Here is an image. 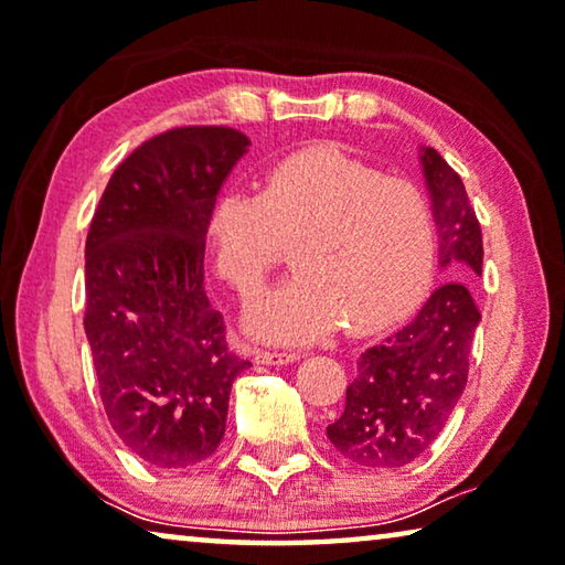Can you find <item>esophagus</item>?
<instances>
[{
    "mask_svg": "<svg viewBox=\"0 0 565 565\" xmlns=\"http://www.w3.org/2000/svg\"><path fill=\"white\" fill-rule=\"evenodd\" d=\"M300 353L298 351H267V349H257L255 351V361L267 363V366H282V363H292L298 361Z\"/></svg>",
    "mask_w": 565,
    "mask_h": 565,
    "instance_id": "esophagus-1",
    "label": "esophagus"
}]
</instances>
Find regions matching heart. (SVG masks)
I'll return each instance as SVG.
<instances>
[{"instance_id": "1", "label": "heart", "mask_w": 565, "mask_h": 565, "mask_svg": "<svg viewBox=\"0 0 565 565\" xmlns=\"http://www.w3.org/2000/svg\"><path fill=\"white\" fill-rule=\"evenodd\" d=\"M206 242L220 275L253 298L295 249L300 273L249 312V331L282 343L373 331L396 318L427 280L437 224L427 194L386 179L333 146L277 163L263 192L216 199Z\"/></svg>"}]
</instances>
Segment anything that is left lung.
<instances>
[{
	"label": "left lung",
	"mask_w": 565,
	"mask_h": 565,
	"mask_svg": "<svg viewBox=\"0 0 565 565\" xmlns=\"http://www.w3.org/2000/svg\"><path fill=\"white\" fill-rule=\"evenodd\" d=\"M439 270L445 285L409 323L371 345L355 363L345 406L328 424V439L361 467H404L439 437L462 396L480 310L472 282L482 275V232L459 173L424 146Z\"/></svg>",
	"instance_id": "8db88e82"
}]
</instances>
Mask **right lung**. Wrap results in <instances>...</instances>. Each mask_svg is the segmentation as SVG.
Segmentation results:
<instances>
[{
  "instance_id": "1",
  "label": "right lung",
  "mask_w": 565,
  "mask_h": 565,
  "mask_svg": "<svg viewBox=\"0 0 565 565\" xmlns=\"http://www.w3.org/2000/svg\"><path fill=\"white\" fill-rule=\"evenodd\" d=\"M249 138L171 128L113 171L85 239V335L113 431L146 465L181 470L214 455L234 379L204 290L206 227Z\"/></svg>"
}]
</instances>
